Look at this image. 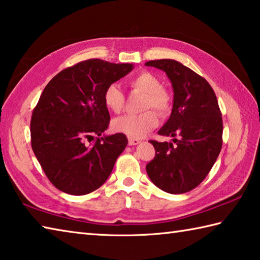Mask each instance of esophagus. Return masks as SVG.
<instances>
[{
  "label": "esophagus",
  "instance_id": "1",
  "mask_svg": "<svg viewBox=\"0 0 260 260\" xmlns=\"http://www.w3.org/2000/svg\"><path fill=\"white\" fill-rule=\"evenodd\" d=\"M141 143L140 139H135V137H128V144L129 145H137Z\"/></svg>",
  "mask_w": 260,
  "mask_h": 260
}]
</instances>
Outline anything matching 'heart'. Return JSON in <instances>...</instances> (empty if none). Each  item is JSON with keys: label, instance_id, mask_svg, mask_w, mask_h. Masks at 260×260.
<instances>
[{"label": "heart", "instance_id": "obj_1", "mask_svg": "<svg viewBox=\"0 0 260 260\" xmlns=\"http://www.w3.org/2000/svg\"><path fill=\"white\" fill-rule=\"evenodd\" d=\"M129 86L133 90L144 92L142 108L146 109L140 114H126L117 117L113 121V128L118 133L129 137H142L159 124V116H167L172 107V96L169 91L162 86L156 76L147 72H141L129 80ZM104 103L107 108L119 113L125 104V95L117 84L107 86L104 92ZM153 108L156 110H150Z\"/></svg>", "mask_w": 260, "mask_h": 260}]
</instances>
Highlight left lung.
Returning <instances> with one entry per match:
<instances>
[{"label":"left lung","instance_id":"obj_1","mask_svg":"<svg viewBox=\"0 0 260 260\" xmlns=\"http://www.w3.org/2000/svg\"><path fill=\"white\" fill-rule=\"evenodd\" d=\"M145 65L165 71L174 88L170 118L157 133L179 136L174 143L150 141L155 156L146 165L147 176L164 191L184 194L205 179L220 154V107L210 83L187 66L175 59L150 60Z\"/></svg>","mask_w":260,"mask_h":260}]
</instances>
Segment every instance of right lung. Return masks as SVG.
Instances as JSON below:
<instances>
[{
    "label": "right lung",
    "mask_w": 260,
    "mask_h": 260,
    "mask_svg": "<svg viewBox=\"0 0 260 260\" xmlns=\"http://www.w3.org/2000/svg\"><path fill=\"white\" fill-rule=\"evenodd\" d=\"M133 68L92 58L60 71L45 86L30 135L36 157L57 189L85 195L108 179L128 141L121 133L100 137L110 120L104 92ZM94 135L95 143L85 146Z\"/></svg>",
    "instance_id": "obj_1"
}]
</instances>
